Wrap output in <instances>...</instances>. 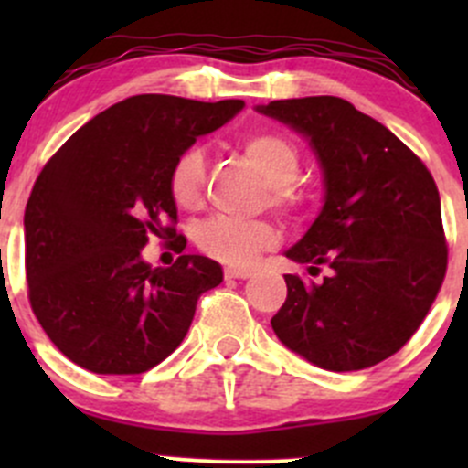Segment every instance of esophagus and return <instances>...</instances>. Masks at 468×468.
<instances>
[{"instance_id":"1","label":"esophagus","mask_w":468,"mask_h":468,"mask_svg":"<svg viewBox=\"0 0 468 468\" xmlns=\"http://www.w3.org/2000/svg\"><path fill=\"white\" fill-rule=\"evenodd\" d=\"M224 276L226 278H249L251 276V269H244V267H235V264H229L224 269Z\"/></svg>"}]
</instances>
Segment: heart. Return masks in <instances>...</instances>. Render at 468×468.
<instances>
[{
	"mask_svg": "<svg viewBox=\"0 0 468 468\" xmlns=\"http://www.w3.org/2000/svg\"><path fill=\"white\" fill-rule=\"evenodd\" d=\"M242 151L258 167L269 186V201L278 207L296 204L294 181L301 158L294 143L273 131H253L242 140ZM206 155L201 146H187L169 172V195L183 210H195L204 197ZM278 230L264 219L242 221L226 215L206 219L197 230V244L212 258L229 262H251L262 249L276 244Z\"/></svg>",
	"mask_w": 468,
	"mask_h": 468,
	"instance_id": "obj_1",
	"label": "heart"
}]
</instances>
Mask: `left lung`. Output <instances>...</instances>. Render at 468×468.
Wrapping results in <instances>:
<instances>
[{
    "label": "left lung",
    "mask_w": 468,
    "mask_h": 468,
    "mask_svg": "<svg viewBox=\"0 0 468 468\" xmlns=\"http://www.w3.org/2000/svg\"><path fill=\"white\" fill-rule=\"evenodd\" d=\"M256 111L303 135L324 172L322 212L285 256L310 273L333 269L322 282L287 273L273 333L322 369L378 365L417 333L446 276L435 178L346 99H281Z\"/></svg>",
    "instance_id": "1"
}]
</instances>
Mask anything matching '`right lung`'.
Wrapping results in <instances>:
<instances>
[{"instance_id": "obj_1", "label": "right lung", "mask_w": 468, "mask_h": 468, "mask_svg": "<svg viewBox=\"0 0 468 468\" xmlns=\"http://www.w3.org/2000/svg\"><path fill=\"white\" fill-rule=\"evenodd\" d=\"M242 108V99L135 94L94 115L42 167L25 212L29 301L74 365L144 374L176 351L199 296L224 281L206 256L154 269L143 249L176 234L169 172L178 155ZM172 244L181 253L186 238Z\"/></svg>"}]
</instances>
